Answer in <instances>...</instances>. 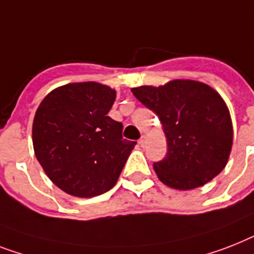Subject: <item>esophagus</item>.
<instances>
[{"instance_id":"obj_1","label":"esophagus","mask_w":254,"mask_h":254,"mask_svg":"<svg viewBox=\"0 0 254 254\" xmlns=\"http://www.w3.org/2000/svg\"><path fill=\"white\" fill-rule=\"evenodd\" d=\"M138 143H139V145H141L142 147H145V145H146V137H145V135H142V137L139 138V141H138Z\"/></svg>"}]
</instances>
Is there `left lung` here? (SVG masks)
<instances>
[{
    "instance_id": "8db88e82",
    "label": "left lung",
    "mask_w": 254,
    "mask_h": 254,
    "mask_svg": "<svg viewBox=\"0 0 254 254\" xmlns=\"http://www.w3.org/2000/svg\"><path fill=\"white\" fill-rule=\"evenodd\" d=\"M159 117L168 151L154 170L164 184L188 190L220 174L232 147V123L227 106L207 84L177 79L166 86L131 90Z\"/></svg>"
}]
</instances>
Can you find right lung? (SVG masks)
<instances>
[{
  "mask_svg": "<svg viewBox=\"0 0 254 254\" xmlns=\"http://www.w3.org/2000/svg\"><path fill=\"white\" fill-rule=\"evenodd\" d=\"M116 92L83 82L53 90L32 125L35 155L60 189L95 197L112 189L137 142L123 138V124L108 116Z\"/></svg>",
  "mask_w": 254,
  "mask_h": 254,
  "instance_id": "1",
  "label": "right lung"
}]
</instances>
